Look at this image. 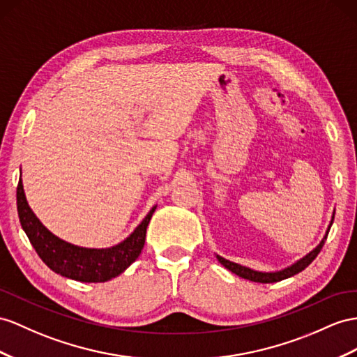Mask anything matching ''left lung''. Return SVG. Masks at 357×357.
<instances>
[{"instance_id":"8db88e82","label":"left lung","mask_w":357,"mask_h":357,"mask_svg":"<svg viewBox=\"0 0 357 357\" xmlns=\"http://www.w3.org/2000/svg\"><path fill=\"white\" fill-rule=\"evenodd\" d=\"M333 217H335V215H333ZM332 223H333V222H331V226H332ZM331 226H328V229H327V232H326V236L321 240V243H319L312 252L307 253L305 258H301V259L297 261L296 264H292L291 267L283 268V270H280V271H274V273L255 271V270H250V268H248V267L240 266V264H235V262L227 261V259H225V258H222V257H218V255H217V259H218V262L222 264V266H225L227 270L235 273L236 276H240V278H243V279H248V280H252V282H259V283L279 282V280H283V279H287V278L294 276V274L300 273L301 270H305V268L309 266V264L317 258V255H318L319 252H321L323 245H324V243H326V240H327V235H328V231H331Z\"/></svg>"}]
</instances>
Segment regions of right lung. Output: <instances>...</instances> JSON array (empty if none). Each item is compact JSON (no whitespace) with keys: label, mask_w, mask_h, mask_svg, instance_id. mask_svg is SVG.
<instances>
[{"label":"right lung","mask_w":357,"mask_h":357,"mask_svg":"<svg viewBox=\"0 0 357 357\" xmlns=\"http://www.w3.org/2000/svg\"><path fill=\"white\" fill-rule=\"evenodd\" d=\"M16 204L22 229L40 259L61 276L89 283L113 279L139 258L146 240V227L157 208L153 206L135 231L121 244L109 249H86L60 240L39 222L26 204L22 179L17 182Z\"/></svg>","instance_id":"right-lung-1"}]
</instances>
